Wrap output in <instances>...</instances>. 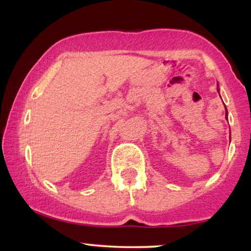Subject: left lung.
Segmentation results:
<instances>
[{
  "label": "left lung",
  "instance_id": "obj_1",
  "mask_svg": "<svg viewBox=\"0 0 251 251\" xmlns=\"http://www.w3.org/2000/svg\"><path fill=\"white\" fill-rule=\"evenodd\" d=\"M226 118H227V114H226Z\"/></svg>",
  "mask_w": 251,
  "mask_h": 251
}]
</instances>
